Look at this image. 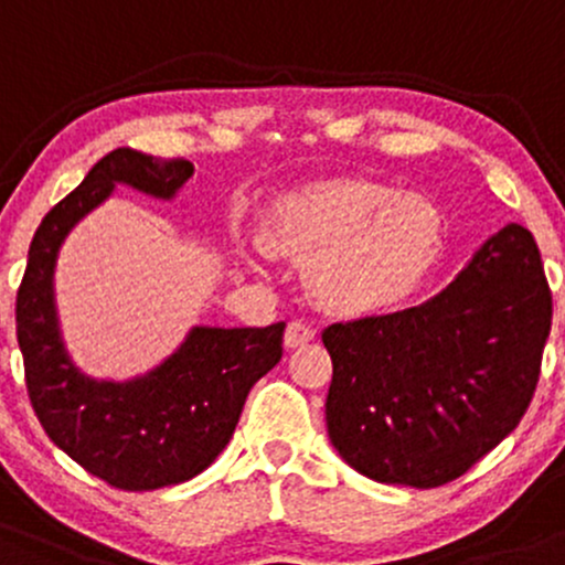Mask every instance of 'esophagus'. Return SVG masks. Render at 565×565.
<instances>
[{"mask_svg": "<svg viewBox=\"0 0 565 565\" xmlns=\"http://www.w3.org/2000/svg\"><path fill=\"white\" fill-rule=\"evenodd\" d=\"M315 335H317V331L312 326H303V322L294 320V322H288V328H285V347H288V350H296V347L309 344Z\"/></svg>", "mask_w": 565, "mask_h": 565, "instance_id": "obj_1", "label": "esophagus"}]
</instances>
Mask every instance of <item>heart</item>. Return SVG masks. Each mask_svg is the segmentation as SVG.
Instances as JSON below:
<instances>
[{"label":"heart","mask_w":565,"mask_h":565,"mask_svg":"<svg viewBox=\"0 0 565 565\" xmlns=\"http://www.w3.org/2000/svg\"><path fill=\"white\" fill-rule=\"evenodd\" d=\"M440 234V211L427 198L367 181L317 183L264 221L269 250L307 264L312 299L341 315L403 301L433 269Z\"/></svg>","instance_id":"b5f03b06"}]
</instances>
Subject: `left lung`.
I'll use <instances>...</instances> for the list:
<instances>
[{
    "label": "left lung",
    "mask_w": 565,
    "mask_h": 565,
    "mask_svg": "<svg viewBox=\"0 0 565 565\" xmlns=\"http://www.w3.org/2000/svg\"><path fill=\"white\" fill-rule=\"evenodd\" d=\"M553 296L529 230L507 224L435 299L322 331L328 437L376 483L461 478L523 419Z\"/></svg>",
    "instance_id": "8db88e82"
}]
</instances>
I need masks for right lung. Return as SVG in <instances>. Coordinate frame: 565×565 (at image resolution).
Here are the masks:
<instances>
[{
	"label": "right lung",
	"mask_w": 565,
	"mask_h": 565,
	"mask_svg": "<svg viewBox=\"0 0 565 565\" xmlns=\"http://www.w3.org/2000/svg\"><path fill=\"white\" fill-rule=\"evenodd\" d=\"M189 160L114 149L42 218L15 299L18 347L31 408L50 440L95 478L122 491L192 480L226 448L258 379L282 358L285 322L266 328L198 326L164 363L130 382L85 376L68 358L55 312V258L79 218L117 183L170 200L192 179Z\"/></svg>",
	"instance_id": "1"
}]
</instances>
